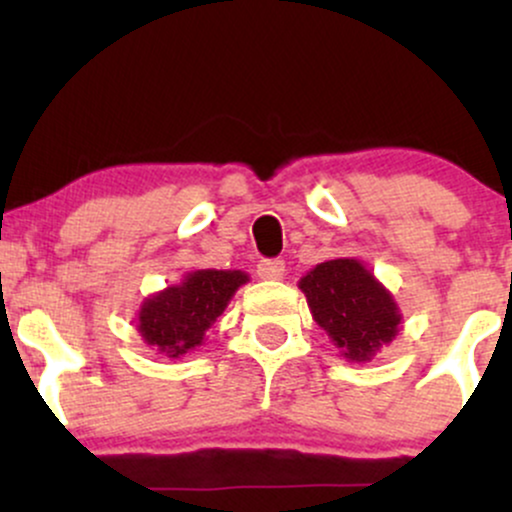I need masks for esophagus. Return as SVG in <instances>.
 I'll return each mask as SVG.
<instances>
[{
    "instance_id": "34e87169",
    "label": "esophagus",
    "mask_w": 512,
    "mask_h": 512,
    "mask_svg": "<svg viewBox=\"0 0 512 512\" xmlns=\"http://www.w3.org/2000/svg\"><path fill=\"white\" fill-rule=\"evenodd\" d=\"M286 264L284 260H262L257 264V276L264 281H279L284 279Z\"/></svg>"
}]
</instances>
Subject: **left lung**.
<instances>
[{
	"label": "left lung",
	"mask_w": 512,
	"mask_h": 512,
	"mask_svg": "<svg viewBox=\"0 0 512 512\" xmlns=\"http://www.w3.org/2000/svg\"><path fill=\"white\" fill-rule=\"evenodd\" d=\"M313 320L351 363H366L397 337L402 313L390 291L354 257L315 264L298 281Z\"/></svg>",
	"instance_id": "obj_1"
}]
</instances>
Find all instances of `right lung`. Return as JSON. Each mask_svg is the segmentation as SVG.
<instances>
[{
	"label": "right lung",
	"mask_w": 512,
	"mask_h": 512,
	"mask_svg": "<svg viewBox=\"0 0 512 512\" xmlns=\"http://www.w3.org/2000/svg\"><path fill=\"white\" fill-rule=\"evenodd\" d=\"M250 276L240 269H195L180 284L144 298L137 313V332L144 344L168 358H180L204 344L231 298Z\"/></svg>",
	"instance_id": "obj_1"
}]
</instances>
